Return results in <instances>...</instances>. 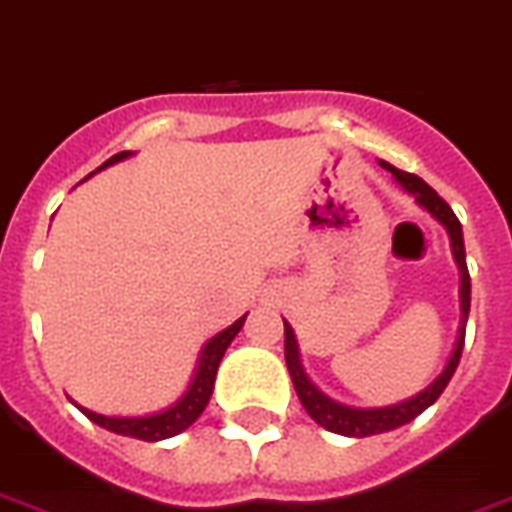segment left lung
I'll list each match as a JSON object with an SVG mask.
<instances>
[{
	"label": "left lung",
	"mask_w": 512,
	"mask_h": 512,
	"mask_svg": "<svg viewBox=\"0 0 512 512\" xmlns=\"http://www.w3.org/2000/svg\"><path fill=\"white\" fill-rule=\"evenodd\" d=\"M381 168L389 170L394 176V181L402 186L405 191H410L418 205L426 207L431 215H434L450 234L452 242V255H455V263L460 268V307H463V328H460L458 344H455V352H452L450 363L439 373L434 384L426 386L423 392H418L410 400L400 402V405L392 407H373V410H357V407L339 405V402L328 400L326 394L318 392L310 378L305 376L302 365H299V352H297V339H294L292 326L284 321V355H286V368H289V376H292V384L297 389V397L302 402V407L307 410V415L313 418L318 426L323 429L334 431V434L342 436H373V434H384V431L400 429L405 423H410L413 418L426 410L429 405H434L439 400V394L447 389L450 384L452 373L458 368L460 355H463V344H465V323H468V310H471V276H468V265H465V244H463V228H460L458 215L452 213V207L444 202L434 189H431L423 178H418L415 173H407V170L394 168L389 162L381 160Z\"/></svg>",
	"instance_id": "1"
}]
</instances>
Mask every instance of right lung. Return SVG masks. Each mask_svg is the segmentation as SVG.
<instances>
[{
	"instance_id": "obj_1",
	"label": "right lung",
	"mask_w": 512,
	"mask_h": 512,
	"mask_svg": "<svg viewBox=\"0 0 512 512\" xmlns=\"http://www.w3.org/2000/svg\"><path fill=\"white\" fill-rule=\"evenodd\" d=\"M128 155H131V152H118V155H112L102 168H107V165H112V162L126 160ZM244 318H247V315H242L239 321L231 323L226 331L215 334L213 339L205 344V350H202V355H199V365H197V373H194V381H191V386L186 389L184 397H181L173 407H168V410H162V413L157 415H144V418H107V415L91 413V410H86V407H78V410H81L89 421L102 426V429L120 436H134V439H141V442H160V439L181 434V431H186L191 423L197 421L199 415H202V410L207 407V402H210L220 360H223V355H226L228 344L234 342V336L242 331Z\"/></svg>"
}]
</instances>
